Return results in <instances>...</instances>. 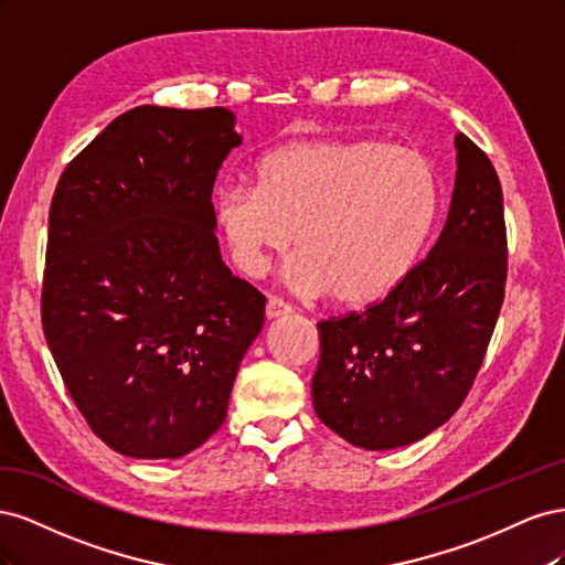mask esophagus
<instances>
[{"label": "esophagus", "mask_w": 565, "mask_h": 565, "mask_svg": "<svg viewBox=\"0 0 565 565\" xmlns=\"http://www.w3.org/2000/svg\"><path fill=\"white\" fill-rule=\"evenodd\" d=\"M289 313H292V306L285 303L282 299L270 297V299L266 301V318H268V320L285 318V316H289Z\"/></svg>", "instance_id": "1"}]
</instances>
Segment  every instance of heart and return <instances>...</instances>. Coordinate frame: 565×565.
I'll list each match as a JSON object with an SVG mask.
<instances>
[{
	"label": "heart",
	"mask_w": 565,
	"mask_h": 565,
	"mask_svg": "<svg viewBox=\"0 0 565 565\" xmlns=\"http://www.w3.org/2000/svg\"><path fill=\"white\" fill-rule=\"evenodd\" d=\"M440 177L429 156L377 139H303L254 162L252 188L214 195V228L247 278L295 237L292 280L341 306H367L396 289L429 243ZM296 235L292 236L291 233Z\"/></svg>",
	"instance_id": "1"
}]
</instances>
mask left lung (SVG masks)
I'll use <instances>...</instances> for the list:
<instances>
[{"mask_svg": "<svg viewBox=\"0 0 565 565\" xmlns=\"http://www.w3.org/2000/svg\"><path fill=\"white\" fill-rule=\"evenodd\" d=\"M448 221L429 256L363 313L318 322L316 415L355 448L409 446L467 398L507 280L502 185L486 152L455 136Z\"/></svg>", "mask_w": 565, "mask_h": 565, "instance_id": "left-lung-1", "label": "left lung"}]
</instances>
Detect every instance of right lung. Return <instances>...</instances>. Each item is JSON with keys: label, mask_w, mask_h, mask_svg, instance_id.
Masks as SVG:
<instances>
[{"label": "right lung", "mask_w": 565, "mask_h": 565, "mask_svg": "<svg viewBox=\"0 0 565 565\" xmlns=\"http://www.w3.org/2000/svg\"><path fill=\"white\" fill-rule=\"evenodd\" d=\"M243 143L226 108L139 106L65 167L49 210L42 328L92 431L179 459L226 419L266 297L221 262L212 188Z\"/></svg>", "instance_id": "obj_1"}]
</instances>
